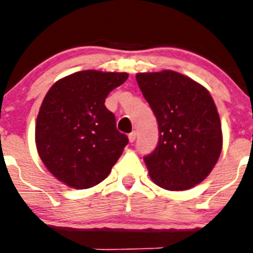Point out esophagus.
Returning <instances> with one entry per match:
<instances>
[{
  "label": "esophagus",
  "mask_w": 253,
  "mask_h": 253,
  "mask_svg": "<svg viewBox=\"0 0 253 253\" xmlns=\"http://www.w3.org/2000/svg\"><path fill=\"white\" fill-rule=\"evenodd\" d=\"M135 139H136V132L131 131V132H130V134H129V141L132 142Z\"/></svg>",
  "instance_id": "1"
}]
</instances>
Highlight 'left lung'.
<instances>
[{
  "instance_id": "obj_1",
  "label": "left lung",
  "mask_w": 253,
  "mask_h": 253,
  "mask_svg": "<svg viewBox=\"0 0 253 253\" xmlns=\"http://www.w3.org/2000/svg\"><path fill=\"white\" fill-rule=\"evenodd\" d=\"M159 124V142L144 157L152 182L186 191L206 179L222 147L221 123L206 87L171 70L136 75Z\"/></svg>"
}]
</instances>
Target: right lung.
I'll use <instances>...</instances> for the list:
<instances>
[{"mask_svg": "<svg viewBox=\"0 0 253 253\" xmlns=\"http://www.w3.org/2000/svg\"><path fill=\"white\" fill-rule=\"evenodd\" d=\"M126 72L86 70L59 80L42 99L36 144L42 164L60 182L86 189L107 178L127 144L106 108L109 92Z\"/></svg>", "mask_w": 253, "mask_h": 253, "instance_id": "obj_1", "label": "right lung"}]
</instances>
